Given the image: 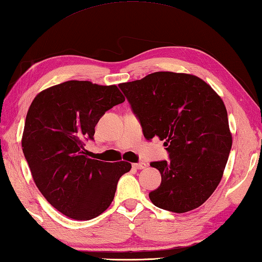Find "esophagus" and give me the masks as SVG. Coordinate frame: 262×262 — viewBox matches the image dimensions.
Listing matches in <instances>:
<instances>
[{
    "instance_id": "obj_1",
    "label": "esophagus",
    "mask_w": 262,
    "mask_h": 262,
    "mask_svg": "<svg viewBox=\"0 0 262 262\" xmlns=\"http://www.w3.org/2000/svg\"><path fill=\"white\" fill-rule=\"evenodd\" d=\"M132 167L135 168V169H143V168L147 167L146 162H138V164H133Z\"/></svg>"
}]
</instances>
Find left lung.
Returning <instances> with one entry per match:
<instances>
[{
	"mask_svg": "<svg viewBox=\"0 0 262 262\" xmlns=\"http://www.w3.org/2000/svg\"><path fill=\"white\" fill-rule=\"evenodd\" d=\"M147 140H165L170 160L151 162L161 184L149 193L164 210L185 213L205 203L222 179L232 147L228 112L217 93L195 75L157 72L119 84Z\"/></svg>",
	"mask_w": 262,
	"mask_h": 262,
	"instance_id": "obj_1",
	"label": "left lung"
}]
</instances>
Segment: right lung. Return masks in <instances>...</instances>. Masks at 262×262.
<instances>
[{
	"label": "right lung",
	"instance_id": "right-lung-1",
	"mask_svg": "<svg viewBox=\"0 0 262 262\" xmlns=\"http://www.w3.org/2000/svg\"><path fill=\"white\" fill-rule=\"evenodd\" d=\"M125 97L116 85L68 80L41 91L28 110L22 150L40 193L66 216L92 220L111 205L119 179L130 171L127 161L89 158L101 116Z\"/></svg>",
	"mask_w": 262,
	"mask_h": 262
}]
</instances>
